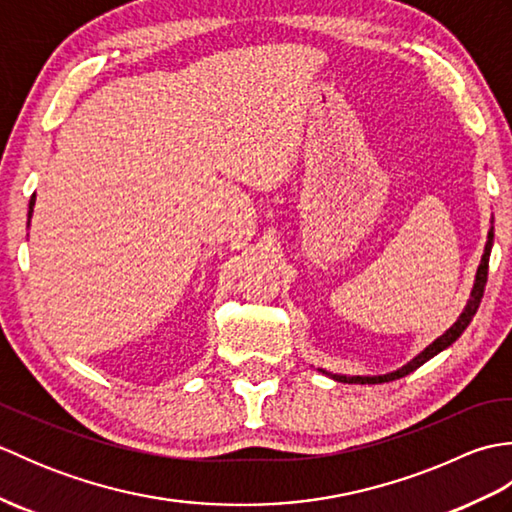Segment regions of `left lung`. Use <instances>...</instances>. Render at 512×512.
I'll return each mask as SVG.
<instances>
[{
    "instance_id": "left-lung-1",
    "label": "left lung",
    "mask_w": 512,
    "mask_h": 512,
    "mask_svg": "<svg viewBox=\"0 0 512 512\" xmlns=\"http://www.w3.org/2000/svg\"><path fill=\"white\" fill-rule=\"evenodd\" d=\"M491 246H493V228H491V231H488V242H486L484 255H482V264H480V268H477L475 286H473L469 303H466V308H464V312L460 314V319L455 321V323L451 325V328L440 336V339L433 341V343L427 347V350L420 352V354H418L416 358H413V361H409L405 367H400V369H396V372L385 374V376H336V374H332V378L339 380V383H358V385H365V383H367V385L389 383V380H396V378H402V376H407V374H411V372H416V369H418L420 365L427 363L429 358L440 354L442 350H447V347H449L453 341H458L460 334H462L466 328H469V323L473 321L477 308H480V301H482V297H484V288H486V279H488V257H491ZM325 374H328V372H325Z\"/></svg>"
}]
</instances>
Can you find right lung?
<instances>
[{"instance_id":"obj_1","label":"right lung","mask_w":512,"mask_h":512,"mask_svg":"<svg viewBox=\"0 0 512 512\" xmlns=\"http://www.w3.org/2000/svg\"><path fill=\"white\" fill-rule=\"evenodd\" d=\"M32 206H35V198H32V200H30V211H28V217L32 215Z\"/></svg>"}]
</instances>
